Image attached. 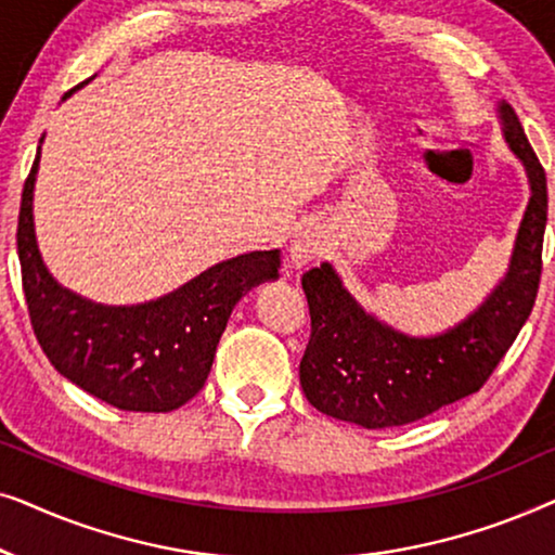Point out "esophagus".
<instances>
[{
  "instance_id": "34e87169",
  "label": "esophagus",
  "mask_w": 555,
  "mask_h": 555,
  "mask_svg": "<svg viewBox=\"0 0 555 555\" xmlns=\"http://www.w3.org/2000/svg\"><path fill=\"white\" fill-rule=\"evenodd\" d=\"M325 249V234L321 227H306L295 234L291 245V260L295 268H302V264L313 262L315 257H321Z\"/></svg>"
}]
</instances>
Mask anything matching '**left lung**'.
Masks as SVG:
<instances>
[{"label":"left lung","mask_w":555,"mask_h":555,"mask_svg":"<svg viewBox=\"0 0 555 555\" xmlns=\"http://www.w3.org/2000/svg\"><path fill=\"white\" fill-rule=\"evenodd\" d=\"M500 113L505 139L530 179V204L507 278L457 328L435 338H409L363 313L328 262L308 270L302 291L310 340L300 361V384L318 412L366 429L416 422L480 391L518 338L541 283L548 186L515 111L503 103Z\"/></svg>","instance_id":"obj_1"}]
</instances>
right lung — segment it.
I'll use <instances>...</instances> for the list:
<instances>
[{
  "label": "right lung",
  "instance_id": "right-lung-1",
  "mask_svg": "<svg viewBox=\"0 0 555 555\" xmlns=\"http://www.w3.org/2000/svg\"><path fill=\"white\" fill-rule=\"evenodd\" d=\"M40 151L22 189L17 253L29 321L52 366L124 412H171L207 382L232 308L253 285L280 275V253L219 262L162 300L108 308L63 291L35 242L33 189Z\"/></svg>",
  "mask_w": 555,
  "mask_h": 555
}]
</instances>
